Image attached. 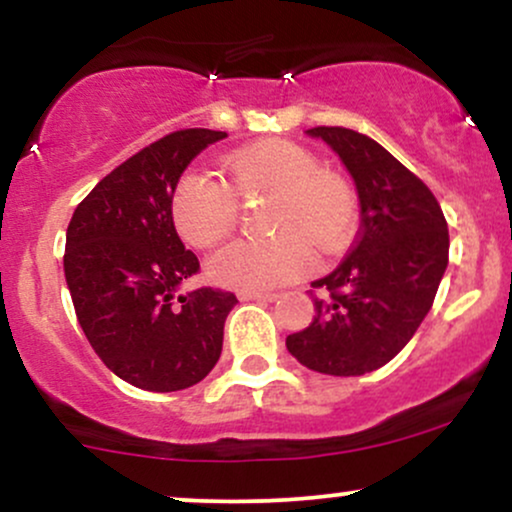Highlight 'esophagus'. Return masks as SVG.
I'll return each instance as SVG.
<instances>
[{
  "label": "esophagus",
  "instance_id": "1",
  "mask_svg": "<svg viewBox=\"0 0 512 512\" xmlns=\"http://www.w3.org/2000/svg\"><path fill=\"white\" fill-rule=\"evenodd\" d=\"M276 293H240V301H257V303H272L276 301Z\"/></svg>",
  "mask_w": 512,
  "mask_h": 512
}]
</instances>
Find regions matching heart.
Listing matches in <instances>:
<instances>
[{"mask_svg":"<svg viewBox=\"0 0 512 512\" xmlns=\"http://www.w3.org/2000/svg\"><path fill=\"white\" fill-rule=\"evenodd\" d=\"M228 185L204 170L180 175L170 197V214L180 238L192 248H214L231 236L238 199L272 195L269 240H236L209 260L214 284L245 293L272 291L313 269V250H342L358 219L354 185L342 173L320 168L303 146L286 139L245 146L223 161Z\"/></svg>","mask_w":512,"mask_h":512,"instance_id":"heart-1","label":"heart"}]
</instances>
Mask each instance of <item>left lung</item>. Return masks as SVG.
Segmentation results:
<instances>
[{
    "label": "left lung",
    "mask_w": 512,
    "mask_h": 512,
    "mask_svg": "<svg viewBox=\"0 0 512 512\" xmlns=\"http://www.w3.org/2000/svg\"><path fill=\"white\" fill-rule=\"evenodd\" d=\"M308 134L325 139L349 168L361 228L342 264L313 281L315 317L286 337V349L317 373L363 375L392 361L431 310L448 267V223L426 182L366 134Z\"/></svg>",
    "instance_id": "obj_1"
}]
</instances>
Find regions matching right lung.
I'll list each match as a JSON object with an SVG mask.
<instances>
[{
    "instance_id": "add662e5",
    "label": "right lung",
    "mask_w": 512,
    "mask_h": 512,
    "mask_svg": "<svg viewBox=\"0 0 512 512\" xmlns=\"http://www.w3.org/2000/svg\"><path fill=\"white\" fill-rule=\"evenodd\" d=\"M226 132L178 129L144 146L93 187L67 228L64 276L76 317L101 361L149 392L197 385L216 366L231 291L175 289L199 269L173 226L182 170Z\"/></svg>"
}]
</instances>
